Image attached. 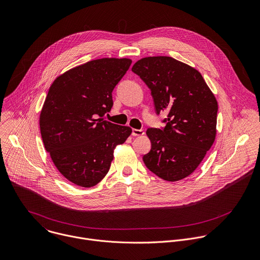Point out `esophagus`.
I'll return each instance as SVG.
<instances>
[{
  "mask_svg": "<svg viewBox=\"0 0 260 260\" xmlns=\"http://www.w3.org/2000/svg\"><path fill=\"white\" fill-rule=\"evenodd\" d=\"M132 135H133V136H135V137L143 136V135H144V131H143V129H136V128H133V131H132Z\"/></svg>",
  "mask_w": 260,
  "mask_h": 260,
  "instance_id": "obj_1",
  "label": "esophagus"
}]
</instances>
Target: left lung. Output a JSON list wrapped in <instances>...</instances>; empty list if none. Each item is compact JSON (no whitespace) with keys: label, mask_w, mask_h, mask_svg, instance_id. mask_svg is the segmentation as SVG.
Segmentation results:
<instances>
[{"label":"left lung","mask_w":260,"mask_h":260,"mask_svg":"<svg viewBox=\"0 0 260 260\" xmlns=\"http://www.w3.org/2000/svg\"><path fill=\"white\" fill-rule=\"evenodd\" d=\"M132 70L151 90L156 113H167L163 129H147L151 150L143 161L160 179L181 181L214 143L217 101L197 69L171 57H146Z\"/></svg>","instance_id":"1"}]
</instances>
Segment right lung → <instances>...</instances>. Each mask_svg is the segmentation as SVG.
<instances>
[{
  "instance_id": "add662e5",
  "label": "right lung",
  "mask_w": 260,
  "mask_h": 260,
  "mask_svg": "<svg viewBox=\"0 0 260 260\" xmlns=\"http://www.w3.org/2000/svg\"><path fill=\"white\" fill-rule=\"evenodd\" d=\"M132 60L102 58L69 69L51 84L40 115L44 146L60 174L83 188L100 183L113 152L129 126L103 119L113 106L112 91Z\"/></svg>"
}]
</instances>
